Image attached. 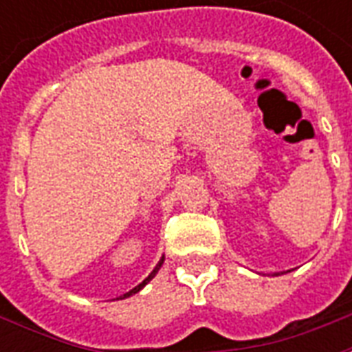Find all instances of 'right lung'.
<instances>
[{"label": "right lung", "mask_w": 352, "mask_h": 352, "mask_svg": "<svg viewBox=\"0 0 352 352\" xmlns=\"http://www.w3.org/2000/svg\"><path fill=\"white\" fill-rule=\"evenodd\" d=\"M162 264H164V256H162V258H160V262H158V264H156V267H154L153 272H151V275H148V277H146V279L143 280V283H139L138 287H135V288H131L130 292H126V294H124V296H120V300H122V298H128V296H131V294H138L139 290H141V288L145 287L146 283H148V280L153 279L154 275H156V273H158V270H160V267H162Z\"/></svg>", "instance_id": "right-lung-1"}]
</instances>
